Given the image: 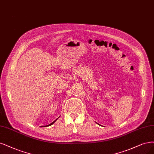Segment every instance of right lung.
I'll return each instance as SVG.
<instances>
[{
    "label": "right lung",
    "instance_id": "add662e5",
    "mask_svg": "<svg viewBox=\"0 0 154 154\" xmlns=\"http://www.w3.org/2000/svg\"><path fill=\"white\" fill-rule=\"evenodd\" d=\"M57 120V119H56V120H55V121H54V122H52V123H51V124H49V125H43V126H41V127H46V126H50V125H52L53 124H54V123L55 122V121H56Z\"/></svg>",
    "mask_w": 154,
    "mask_h": 154
}]
</instances>
